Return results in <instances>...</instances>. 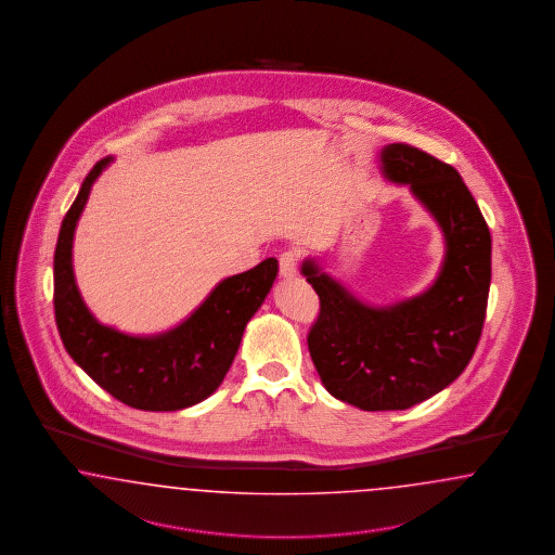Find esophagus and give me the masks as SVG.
Listing matches in <instances>:
<instances>
[{"mask_svg": "<svg viewBox=\"0 0 555 555\" xmlns=\"http://www.w3.org/2000/svg\"><path fill=\"white\" fill-rule=\"evenodd\" d=\"M297 260H299V254L295 250H286L281 254V276L283 279H293L297 274Z\"/></svg>", "mask_w": 555, "mask_h": 555, "instance_id": "obj_1", "label": "esophagus"}]
</instances>
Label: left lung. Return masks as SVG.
<instances>
[{"mask_svg":"<svg viewBox=\"0 0 555 555\" xmlns=\"http://www.w3.org/2000/svg\"><path fill=\"white\" fill-rule=\"evenodd\" d=\"M380 172L436 219L443 260L420 295L370 305L315 258L301 274L320 295L307 344L323 387L362 411H403L452 385L470 362L487 318L492 242L487 221L454 167L409 144L380 151Z\"/></svg>","mask_w":555,"mask_h":555,"instance_id":"obj_1","label":"left lung"}]
</instances>
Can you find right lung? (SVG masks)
<instances>
[{
    "label": "right lung",
    "mask_w": 555,
    "mask_h": 555,
    "mask_svg": "<svg viewBox=\"0 0 555 555\" xmlns=\"http://www.w3.org/2000/svg\"><path fill=\"white\" fill-rule=\"evenodd\" d=\"M114 156L85 177L63 219L54 250V318L68 356L114 399L142 411H181L218 390L234 362L244 330L267 299L279 260L219 281L202 305L167 332L124 334L103 325L85 305L73 270V237L91 186Z\"/></svg>",
    "instance_id": "add662e5"
}]
</instances>
